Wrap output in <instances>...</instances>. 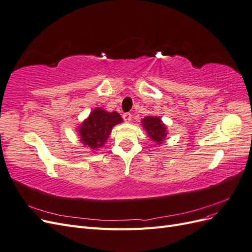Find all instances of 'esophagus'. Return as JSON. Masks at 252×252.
<instances>
[{"label":"esophagus","mask_w":252,"mask_h":252,"mask_svg":"<svg viewBox=\"0 0 252 252\" xmlns=\"http://www.w3.org/2000/svg\"><path fill=\"white\" fill-rule=\"evenodd\" d=\"M123 119H124L126 123H129V122H131V120H132V114L129 113V112H126V113L123 114Z\"/></svg>","instance_id":"34e87169"}]
</instances>
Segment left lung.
<instances>
[{
    "mask_svg": "<svg viewBox=\"0 0 252 252\" xmlns=\"http://www.w3.org/2000/svg\"><path fill=\"white\" fill-rule=\"evenodd\" d=\"M141 122L144 130L146 131L151 141L157 143V145H161L164 143L167 138V134H168V130H167V126L163 123L161 118L147 116Z\"/></svg>",
    "mask_w": 252,
    "mask_h": 252,
    "instance_id": "1",
    "label": "left lung"
}]
</instances>
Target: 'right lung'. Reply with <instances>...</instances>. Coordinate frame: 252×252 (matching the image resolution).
<instances>
[{"label":"right lung","mask_w":252,"mask_h":252,"mask_svg":"<svg viewBox=\"0 0 252 252\" xmlns=\"http://www.w3.org/2000/svg\"><path fill=\"white\" fill-rule=\"evenodd\" d=\"M122 122L123 119L117 111L108 112L101 107H96L78 126L77 131L80 141L84 146L89 147L94 152L104 146L112 128Z\"/></svg>","instance_id":"obj_1"}]
</instances>
